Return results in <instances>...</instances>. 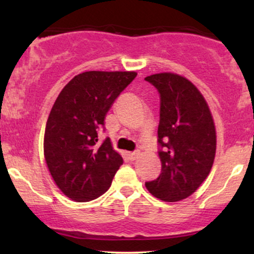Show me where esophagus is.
<instances>
[{
  "instance_id": "esophagus-1",
  "label": "esophagus",
  "mask_w": 254,
  "mask_h": 254,
  "mask_svg": "<svg viewBox=\"0 0 254 254\" xmlns=\"http://www.w3.org/2000/svg\"><path fill=\"white\" fill-rule=\"evenodd\" d=\"M138 155H139L138 151H129V153H127V159H129L130 161H133V160H136L137 157H138Z\"/></svg>"
}]
</instances>
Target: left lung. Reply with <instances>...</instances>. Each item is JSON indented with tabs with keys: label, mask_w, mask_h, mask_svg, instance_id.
Returning a JSON list of instances; mask_svg holds the SVG:
<instances>
[{
	"label": "left lung",
	"mask_w": 254,
	"mask_h": 254,
	"mask_svg": "<svg viewBox=\"0 0 254 254\" xmlns=\"http://www.w3.org/2000/svg\"><path fill=\"white\" fill-rule=\"evenodd\" d=\"M160 94L157 127L161 173L145 183L165 202L188 198L210 173L216 151V131L208 104L190 81L172 72L144 78Z\"/></svg>",
	"instance_id": "1"
}]
</instances>
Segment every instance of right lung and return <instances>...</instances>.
<instances>
[{
  "label": "right lung",
  "instance_id": "obj_1",
  "mask_svg": "<svg viewBox=\"0 0 254 254\" xmlns=\"http://www.w3.org/2000/svg\"><path fill=\"white\" fill-rule=\"evenodd\" d=\"M137 76L135 71H86L60 93L49 116L44 155L55 183L65 196L89 202L110 189L123 159L109 137L98 132L116 99Z\"/></svg>",
  "mask_w": 254,
  "mask_h": 254
}]
</instances>
